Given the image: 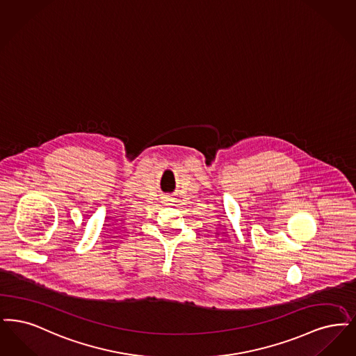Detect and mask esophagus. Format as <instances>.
Segmentation results:
<instances>
[{"mask_svg":"<svg viewBox=\"0 0 356 356\" xmlns=\"http://www.w3.org/2000/svg\"><path fill=\"white\" fill-rule=\"evenodd\" d=\"M170 201L171 200H169V198H166V200H165V203H166V204H170Z\"/></svg>","mask_w":356,"mask_h":356,"instance_id":"1","label":"esophagus"}]
</instances>
